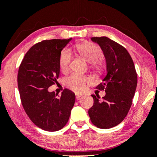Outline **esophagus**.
<instances>
[{"label":"esophagus","mask_w":157,"mask_h":157,"mask_svg":"<svg viewBox=\"0 0 157 157\" xmlns=\"http://www.w3.org/2000/svg\"><path fill=\"white\" fill-rule=\"evenodd\" d=\"M81 96H82V94H76V100H79V98H80V97H81Z\"/></svg>","instance_id":"obj_1"}]
</instances>
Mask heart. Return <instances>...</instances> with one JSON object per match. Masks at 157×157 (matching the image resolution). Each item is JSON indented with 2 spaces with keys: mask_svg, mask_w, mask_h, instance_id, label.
Instances as JSON below:
<instances>
[{
  "mask_svg": "<svg viewBox=\"0 0 157 157\" xmlns=\"http://www.w3.org/2000/svg\"><path fill=\"white\" fill-rule=\"evenodd\" d=\"M75 48L90 63L99 64L98 61L104 56V52L99 46L94 43L87 42L77 44ZM73 59V53L68 48L62 50L59 56V66L61 71H66L68 69ZM91 78L78 74H73L65 79V84L68 89L76 92L83 91L87 84L91 82Z\"/></svg>",
  "mask_w": 157,
  "mask_h": 157,
  "instance_id": "obj_1",
  "label": "heart"
}]
</instances>
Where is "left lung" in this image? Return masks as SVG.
<instances>
[{"mask_svg": "<svg viewBox=\"0 0 157 157\" xmlns=\"http://www.w3.org/2000/svg\"><path fill=\"white\" fill-rule=\"evenodd\" d=\"M99 45L106 61V75L96 89L105 91L103 100L95 95L89 110L92 124L100 128H110L119 124L127 115L132 104L137 85V74L127 50L110 38L93 37Z\"/></svg>", "mask_w": 157, "mask_h": 157, "instance_id": "left-lung-1", "label": "left lung"}]
</instances>
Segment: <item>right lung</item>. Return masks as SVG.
<instances>
[{
    "instance_id": "add662e5",
    "label": "right lung",
    "mask_w": 157,
    "mask_h": 157,
    "mask_svg": "<svg viewBox=\"0 0 157 157\" xmlns=\"http://www.w3.org/2000/svg\"><path fill=\"white\" fill-rule=\"evenodd\" d=\"M69 39L44 40L33 45L19 66L18 86L24 110L43 130L56 132L67 124L76 96L65 89L57 97L48 88L59 77V56Z\"/></svg>"
}]
</instances>
